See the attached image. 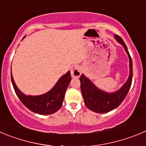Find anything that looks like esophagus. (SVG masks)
<instances>
[{
    "label": "esophagus",
    "mask_w": 146,
    "mask_h": 146,
    "mask_svg": "<svg viewBox=\"0 0 146 146\" xmlns=\"http://www.w3.org/2000/svg\"><path fill=\"white\" fill-rule=\"evenodd\" d=\"M71 74L74 78H78L81 74V69L79 65H74L71 69Z\"/></svg>",
    "instance_id": "esophagus-1"
}]
</instances>
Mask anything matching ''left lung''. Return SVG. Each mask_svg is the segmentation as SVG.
I'll list each match as a JSON object with an SVG mask.
<instances>
[{"label":"left lung","instance_id":"8db88e82","mask_svg":"<svg viewBox=\"0 0 146 146\" xmlns=\"http://www.w3.org/2000/svg\"><path fill=\"white\" fill-rule=\"evenodd\" d=\"M115 38L124 47L129 58L130 73L126 83L115 92L107 93L96 88L84 74H81L80 77L81 92L85 104L89 110L95 113H105L118 108L126 98L132 82V60L128 49L119 36L115 35Z\"/></svg>","mask_w":146,"mask_h":146}]
</instances>
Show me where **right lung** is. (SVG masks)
<instances>
[{
  "mask_svg": "<svg viewBox=\"0 0 146 146\" xmlns=\"http://www.w3.org/2000/svg\"><path fill=\"white\" fill-rule=\"evenodd\" d=\"M11 78L15 93L21 102L30 110L40 115L52 114L61 108L66 91L72 80L69 71L62 76L55 86L46 94L40 96H26L17 87L12 74H11Z\"/></svg>",
  "mask_w": 146,
  "mask_h": 146,
  "instance_id": "obj_1",
  "label": "right lung"
}]
</instances>
